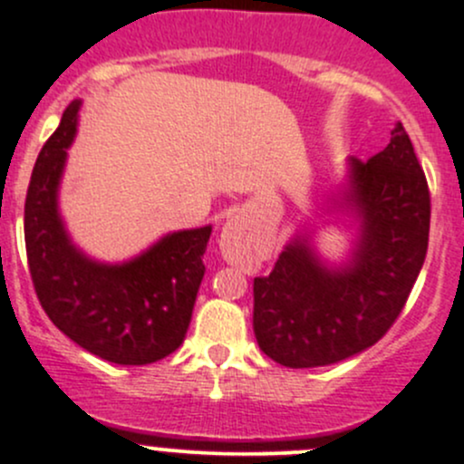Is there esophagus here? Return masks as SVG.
<instances>
[{
    "label": "esophagus",
    "mask_w": 464,
    "mask_h": 464,
    "mask_svg": "<svg viewBox=\"0 0 464 464\" xmlns=\"http://www.w3.org/2000/svg\"><path fill=\"white\" fill-rule=\"evenodd\" d=\"M219 251L228 262H249L251 258V245L249 237H246L245 224L240 222L237 218L228 219L227 224L222 227V233H219Z\"/></svg>",
    "instance_id": "1"
}]
</instances>
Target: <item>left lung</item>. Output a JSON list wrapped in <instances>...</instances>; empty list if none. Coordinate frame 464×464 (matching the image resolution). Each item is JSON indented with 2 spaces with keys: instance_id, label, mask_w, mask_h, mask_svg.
Listing matches in <instances>:
<instances>
[{
  "instance_id": "8db88e82",
  "label": "left lung",
  "mask_w": 464,
  "mask_h": 464,
  "mask_svg": "<svg viewBox=\"0 0 464 464\" xmlns=\"http://www.w3.org/2000/svg\"><path fill=\"white\" fill-rule=\"evenodd\" d=\"M327 210L357 219L348 260H323L314 228H305L271 274L254 280L256 341L280 366L343 362L375 345L400 316L427 258L431 222L427 177L401 123L366 163L350 159L348 181Z\"/></svg>"
}]
</instances>
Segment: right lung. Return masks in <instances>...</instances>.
Wrapping results in <instances>:
<instances>
[{
    "instance_id": "add662e5",
    "label": "right lung",
    "mask_w": 464,
    "mask_h": 464,
    "mask_svg": "<svg viewBox=\"0 0 464 464\" xmlns=\"http://www.w3.org/2000/svg\"><path fill=\"white\" fill-rule=\"evenodd\" d=\"M78 110L81 101L64 110L33 168L24 204L33 287L46 316L73 343L119 366H145L184 343L206 271L210 227L168 233L137 258L116 265L78 249L58 208Z\"/></svg>"
}]
</instances>
